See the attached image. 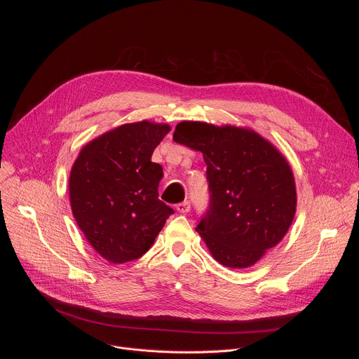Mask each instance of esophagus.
Returning <instances> with one entry per match:
<instances>
[{
	"label": "esophagus",
	"mask_w": 359,
	"mask_h": 359,
	"mask_svg": "<svg viewBox=\"0 0 359 359\" xmlns=\"http://www.w3.org/2000/svg\"><path fill=\"white\" fill-rule=\"evenodd\" d=\"M176 210L179 212V213H189L190 212V201H182V203H179V204H176Z\"/></svg>",
	"instance_id": "34e87169"
}]
</instances>
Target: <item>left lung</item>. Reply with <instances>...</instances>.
<instances>
[{"mask_svg":"<svg viewBox=\"0 0 359 359\" xmlns=\"http://www.w3.org/2000/svg\"><path fill=\"white\" fill-rule=\"evenodd\" d=\"M176 143L200 150L208 165L210 204L197 224L220 264L247 269L287 234L297 208L292 170L281 153L251 129L180 122Z\"/></svg>","mask_w":359,"mask_h":359,"instance_id":"8db88e82","label":"left lung"}]
</instances>
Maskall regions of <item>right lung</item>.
I'll list each match as a JSON object with an SVG mask.
<instances>
[{
	"label": "right lung",
	"mask_w": 359,
	"mask_h": 359,
	"mask_svg": "<svg viewBox=\"0 0 359 359\" xmlns=\"http://www.w3.org/2000/svg\"><path fill=\"white\" fill-rule=\"evenodd\" d=\"M169 130L168 123H125L83 146L71 169L72 215L109 263L142 257L175 213L159 200L163 169L151 162Z\"/></svg>",
	"instance_id": "1"
}]
</instances>
